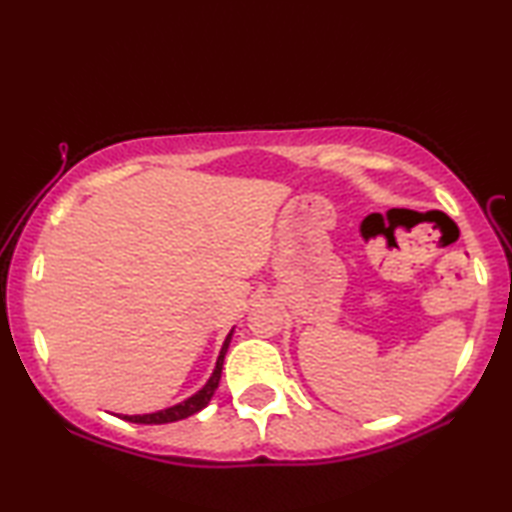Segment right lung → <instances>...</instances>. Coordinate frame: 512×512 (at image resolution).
I'll use <instances>...</instances> for the list:
<instances>
[{"label": "right lung", "instance_id": "1", "mask_svg": "<svg viewBox=\"0 0 512 512\" xmlns=\"http://www.w3.org/2000/svg\"><path fill=\"white\" fill-rule=\"evenodd\" d=\"M230 339H232V332L228 334V339H225V343H223L219 359H216V368L212 372V377L207 379V384L196 395L187 397L185 402H180L176 406H169V409H162V411H155V413H144V415H124V413H121L119 418H124L128 422H137V424H167V422L185 420V418H189V415L203 411L205 406L210 404L212 397H214L216 388H219L221 370H223V359H225V352H228Z\"/></svg>", "mask_w": 512, "mask_h": 512}]
</instances>
